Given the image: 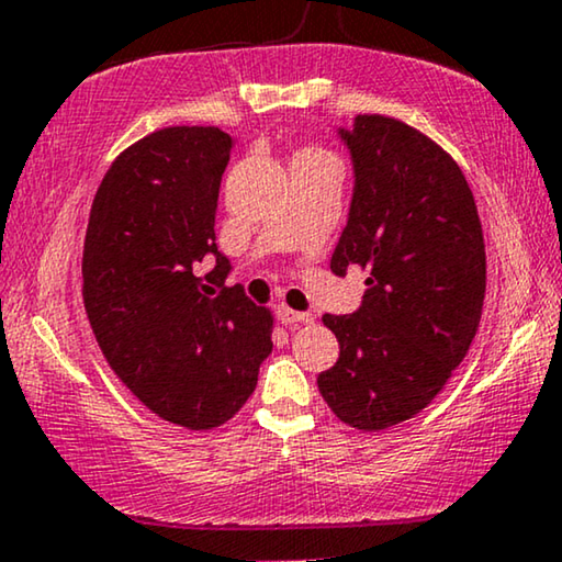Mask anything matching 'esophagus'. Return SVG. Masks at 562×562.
<instances>
[{"mask_svg":"<svg viewBox=\"0 0 562 562\" xmlns=\"http://www.w3.org/2000/svg\"><path fill=\"white\" fill-rule=\"evenodd\" d=\"M278 318L284 326H307V323H313V315L311 313H297V311H290V307H280L278 311Z\"/></svg>","mask_w":562,"mask_h":562,"instance_id":"1","label":"esophagus"}]
</instances>
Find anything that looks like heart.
<instances>
[{
	"label": "heart",
	"instance_id": "obj_1",
	"mask_svg": "<svg viewBox=\"0 0 562 562\" xmlns=\"http://www.w3.org/2000/svg\"><path fill=\"white\" fill-rule=\"evenodd\" d=\"M305 153H313V155H326V157H330L328 153H323V149H305Z\"/></svg>",
	"mask_w": 562,
	"mask_h": 562
}]
</instances>
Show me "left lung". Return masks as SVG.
<instances>
[{
    "label": "left lung",
    "instance_id": "8db88e82",
    "mask_svg": "<svg viewBox=\"0 0 562 562\" xmlns=\"http://www.w3.org/2000/svg\"><path fill=\"white\" fill-rule=\"evenodd\" d=\"M338 134L357 186L330 270L359 267L367 292L357 313L323 315L341 353L318 390L338 420L374 432L428 407L469 353L486 249L465 176L428 134L382 114Z\"/></svg>",
    "mask_w": 562,
    "mask_h": 562
}]
</instances>
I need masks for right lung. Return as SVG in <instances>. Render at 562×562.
I'll return each mask as SVG.
<instances>
[{
  "mask_svg": "<svg viewBox=\"0 0 562 562\" xmlns=\"http://www.w3.org/2000/svg\"><path fill=\"white\" fill-rule=\"evenodd\" d=\"M232 137L165 126L124 149L101 180L83 241V305L99 349L162 420L211 430L239 413L272 351V311L224 284L218 188ZM217 259L205 279L198 265Z\"/></svg>",
  "mask_w": 562,
  "mask_h": 562,
  "instance_id": "1",
  "label": "right lung"
}]
</instances>
